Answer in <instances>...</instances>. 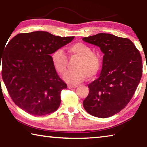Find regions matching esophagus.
Here are the masks:
<instances>
[{
  "label": "esophagus",
  "instance_id": "1",
  "mask_svg": "<svg viewBox=\"0 0 147 147\" xmlns=\"http://www.w3.org/2000/svg\"><path fill=\"white\" fill-rule=\"evenodd\" d=\"M68 88L71 89V88H75L76 87H78V86L76 85H72V84H68Z\"/></svg>",
  "mask_w": 147,
  "mask_h": 147
}]
</instances>
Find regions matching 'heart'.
I'll return each instance as SVG.
<instances>
[{
	"label": "heart",
	"instance_id": "heart-1",
	"mask_svg": "<svg viewBox=\"0 0 147 147\" xmlns=\"http://www.w3.org/2000/svg\"><path fill=\"white\" fill-rule=\"evenodd\" d=\"M69 58H78L74 68L64 74L63 78L71 84H78L85 80L87 77L93 79L100 70L102 61L99 54L92 51L88 45L81 42L74 43L67 48ZM54 68L59 74H63L68 65L67 57L61 50H56L51 54Z\"/></svg>",
	"mask_w": 147,
	"mask_h": 147
}]
</instances>
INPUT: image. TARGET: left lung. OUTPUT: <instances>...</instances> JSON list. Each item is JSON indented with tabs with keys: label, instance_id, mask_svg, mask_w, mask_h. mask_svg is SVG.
Here are the masks:
<instances>
[{
	"label": "left lung",
	"instance_id": "8db88e82",
	"mask_svg": "<svg viewBox=\"0 0 147 147\" xmlns=\"http://www.w3.org/2000/svg\"><path fill=\"white\" fill-rule=\"evenodd\" d=\"M82 39L99 47L104 54L100 76L88 85L84 108L96 117H109L132 98L142 76V58L128 38L100 33Z\"/></svg>",
	"mask_w": 147,
	"mask_h": 147
}]
</instances>
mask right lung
<instances>
[{
  "label": "right lung",
  "instance_id": "add662e5",
  "mask_svg": "<svg viewBox=\"0 0 147 147\" xmlns=\"http://www.w3.org/2000/svg\"><path fill=\"white\" fill-rule=\"evenodd\" d=\"M74 38L36 31L17 34L4 47L2 77L17 106L36 116L59 108L61 91L67 86L54 68L51 54Z\"/></svg>",
  "mask_w": 147,
  "mask_h": 147
}]
</instances>
